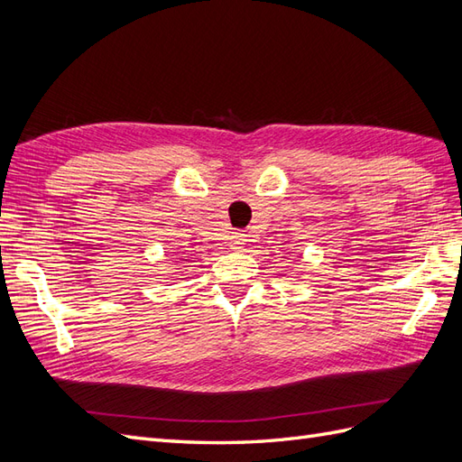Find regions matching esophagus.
<instances>
[{
    "mask_svg": "<svg viewBox=\"0 0 462 462\" xmlns=\"http://www.w3.org/2000/svg\"><path fill=\"white\" fill-rule=\"evenodd\" d=\"M246 239H245V235H241V233H236V235H233V239H231V248H243L246 243H245Z\"/></svg>",
    "mask_w": 462,
    "mask_h": 462,
    "instance_id": "esophagus-1",
    "label": "esophagus"
}]
</instances>
